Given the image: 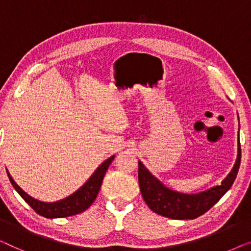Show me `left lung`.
Instances as JSON below:
<instances>
[{
  "label": "left lung",
  "instance_id": "obj_1",
  "mask_svg": "<svg viewBox=\"0 0 251 251\" xmlns=\"http://www.w3.org/2000/svg\"><path fill=\"white\" fill-rule=\"evenodd\" d=\"M241 161V146L238 141V157L232 171L221 185L206 191L186 195L167 188L139 161V185L148 207L153 213L172 220H193L209 210L226 193L234 182Z\"/></svg>",
  "mask_w": 251,
  "mask_h": 251
}]
</instances>
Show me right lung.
<instances>
[{"label":"right lung","mask_w":251,"mask_h":251,"mask_svg":"<svg viewBox=\"0 0 251 251\" xmlns=\"http://www.w3.org/2000/svg\"><path fill=\"white\" fill-rule=\"evenodd\" d=\"M115 156H111L108 158L107 160L102 162V164L97 168V171L93 173V175L87 179V182L84 184L82 188H79L76 192H74L73 195L65 198V199L55 201V202H43V201L36 200L30 196H28L26 192L23 191V189H20L18 184L13 181L11 175L8 173L9 179L11 182L13 188L16 189V191L19 193L20 197L36 211L41 216L47 217V218H62V217H68L73 216V215L80 214L84 210H86L92 203L94 202V200L97 199V196L99 191H100L102 181L105 175V172L110 164L114 160Z\"/></svg>","instance_id":"obj_1"}]
</instances>
